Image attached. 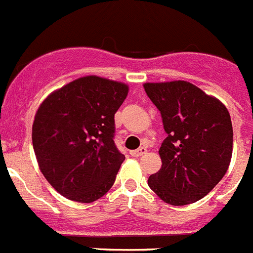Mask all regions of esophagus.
Segmentation results:
<instances>
[{
	"instance_id": "34e87169",
	"label": "esophagus",
	"mask_w": 253,
	"mask_h": 253,
	"mask_svg": "<svg viewBox=\"0 0 253 253\" xmlns=\"http://www.w3.org/2000/svg\"><path fill=\"white\" fill-rule=\"evenodd\" d=\"M145 153H147V149H145L144 147H140L139 149H136V150H131L130 154L133 155V157H139V155H143V154H145Z\"/></svg>"
}]
</instances>
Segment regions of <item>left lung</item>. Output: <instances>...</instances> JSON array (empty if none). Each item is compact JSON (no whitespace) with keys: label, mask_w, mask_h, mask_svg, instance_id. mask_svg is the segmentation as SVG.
<instances>
[{"label":"left lung","mask_w":253,"mask_h":253,"mask_svg":"<svg viewBox=\"0 0 253 253\" xmlns=\"http://www.w3.org/2000/svg\"><path fill=\"white\" fill-rule=\"evenodd\" d=\"M166 133L162 168L148 179L162 201L191 205L207 196L228 169L233 149L231 117L223 103L184 80L145 83Z\"/></svg>","instance_id":"obj_1"}]
</instances>
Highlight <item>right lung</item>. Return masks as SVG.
<instances>
[{"mask_svg":"<svg viewBox=\"0 0 253 253\" xmlns=\"http://www.w3.org/2000/svg\"><path fill=\"white\" fill-rule=\"evenodd\" d=\"M124 83L83 76L51 92L32 124L41 173L65 198L91 203L114 184L125 157L114 144V115L128 95Z\"/></svg>","mask_w":253,"mask_h":253,"instance_id":"add662e5","label":"right lung"}]
</instances>
